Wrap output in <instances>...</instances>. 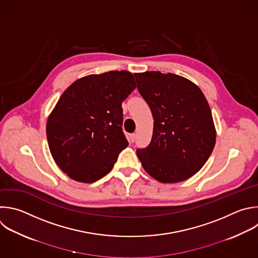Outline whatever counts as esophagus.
<instances>
[{"label": "esophagus", "instance_id": "esophagus-1", "mask_svg": "<svg viewBox=\"0 0 258 258\" xmlns=\"http://www.w3.org/2000/svg\"><path fill=\"white\" fill-rule=\"evenodd\" d=\"M136 138H137L136 134H131V135H130V137H128V140H130V142H131V143H134V142L136 141Z\"/></svg>", "mask_w": 258, "mask_h": 258}]
</instances>
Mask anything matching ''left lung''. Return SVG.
I'll return each mask as SVG.
<instances>
[{
    "label": "left lung",
    "mask_w": 258,
    "mask_h": 258,
    "mask_svg": "<svg viewBox=\"0 0 258 258\" xmlns=\"http://www.w3.org/2000/svg\"><path fill=\"white\" fill-rule=\"evenodd\" d=\"M154 117L150 145L137 155L146 172L162 183L186 180L202 169L216 144L210 105L191 81L160 72L134 74Z\"/></svg>",
    "instance_id": "obj_1"
}]
</instances>
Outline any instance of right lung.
<instances>
[{"instance_id": "right-lung-1", "label": "right lung", "mask_w": 258, "mask_h": 258, "mask_svg": "<svg viewBox=\"0 0 258 258\" xmlns=\"http://www.w3.org/2000/svg\"><path fill=\"white\" fill-rule=\"evenodd\" d=\"M136 87L132 73L110 71L78 79L62 93L47 118L46 138L70 178L92 183L112 169L128 145L121 103Z\"/></svg>"}]
</instances>
